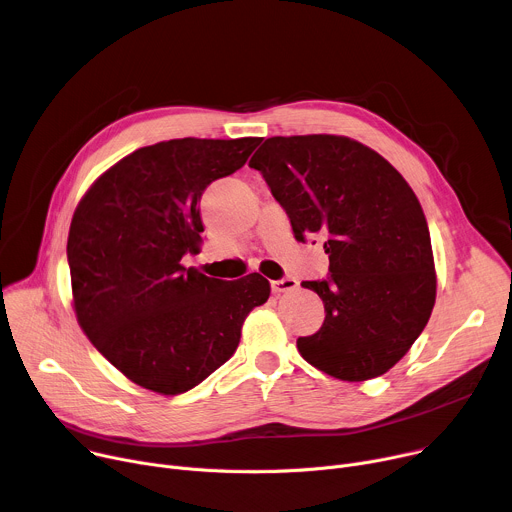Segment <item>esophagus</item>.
Wrapping results in <instances>:
<instances>
[{
    "instance_id": "1",
    "label": "esophagus",
    "mask_w": 512,
    "mask_h": 512,
    "mask_svg": "<svg viewBox=\"0 0 512 512\" xmlns=\"http://www.w3.org/2000/svg\"><path fill=\"white\" fill-rule=\"evenodd\" d=\"M298 287V279L294 277H283V279H277V281H271V291L273 294H285V291H291Z\"/></svg>"
}]
</instances>
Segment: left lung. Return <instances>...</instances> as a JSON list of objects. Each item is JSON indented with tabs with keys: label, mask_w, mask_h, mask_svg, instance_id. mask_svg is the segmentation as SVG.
I'll return each instance as SVG.
<instances>
[{
	"label": "left lung",
	"mask_w": 512,
	"mask_h": 512,
	"mask_svg": "<svg viewBox=\"0 0 512 512\" xmlns=\"http://www.w3.org/2000/svg\"><path fill=\"white\" fill-rule=\"evenodd\" d=\"M249 166L298 241L326 239L330 275L302 283L322 298L326 318L298 338L300 354L342 381L385 375L435 304L431 239L415 192L383 156L342 135L269 137Z\"/></svg>",
	"instance_id": "8db88e82"
}]
</instances>
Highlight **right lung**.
Instances as JSON below:
<instances>
[{
  "label": "right lung",
  "mask_w": 512,
  "mask_h": 512,
  "mask_svg": "<svg viewBox=\"0 0 512 512\" xmlns=\"http://www.w3.org/2000/svg\"><path fill=\"white\" fill-rule=\"evenodd\" d=\"M259 137L170 139L109 168L72 216L66 257L77 320L135 385L180 395L237 350L249 312L269 298L251 273L223 281L184 267L204 231L206 186L245 166Z\"/></svg>",
  "instance_id": "1"
}]
</instances>
